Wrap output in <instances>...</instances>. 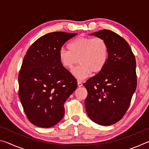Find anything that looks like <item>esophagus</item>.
Returning <instances> with one entry per match:
<instances>
[{"label": "esophagus", "mask_w": 149, "mask_h": 149, "mask_svg": "<svg viewBox=\"0 0 149 149\" xmlns=\"http://www.w3.org/2000/svg\"><path fill=\"white\" fill-rule=\"evenodd\" d=\"M77 86L79 87L83 86V84L80 81H77Z\"/></svg>", "instance_id": "34e87169"}]
</instances>
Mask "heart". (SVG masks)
<instances>
[{"mask_svg": "<svg viewBox=\"0 0 149 149\" xmlns=\"http://www.w3.org/2000/svg\"><path fill=\"white\" fill-rule=\"evenodd\" d=\"M69 49L62 48L59 51V60L66 68H72L79 62L78 66L72 70V74L78 79H84L91 74H98L107 64L109 49L104 39L99 37H81L69 45Z\"/></svg>", "mask_w": 149, "mask_h": 149, "instance_id": "heart-1", "label": "heart"}]
</instances>
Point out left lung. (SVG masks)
<instances>
[{
	"label": "left lung",
	"instance_id": "obj_1",
	"mask_svg": "<svg viewBox=\"0 0 149 149\" xmlns=\"http://www.w3.org/2000/svg\"><path fill=\"white\" fill-rule=\"evenodd\" d=\"M91 35L104 39L109 56L102 71L84 84L88 95L85 106L95 123L108 126L122 119L137 87L136 61L129 44L119 35L102 29Z\"/></svg>",
	"mask_w": 149,
	"mask_h": 149
}]
</instances>
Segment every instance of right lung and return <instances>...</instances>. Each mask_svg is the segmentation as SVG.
<instances>
[{"label":"right lung","mask_w":149,"mask_h":149,"mask_svg":"<svg viewBox=\"0 0 149 149\" xmlns=\"http://www.w3.org/2000/svg\"><path fill=\"white\" fill-rule=\"evenodd\" d=\"M77 33H49L27 50L18 75L19 98L33 124L50 127L64 116V104L77 86V80L61 64L59 51Z\"/></svg>","instance_id":"right-lung-1"}]
</instances>
